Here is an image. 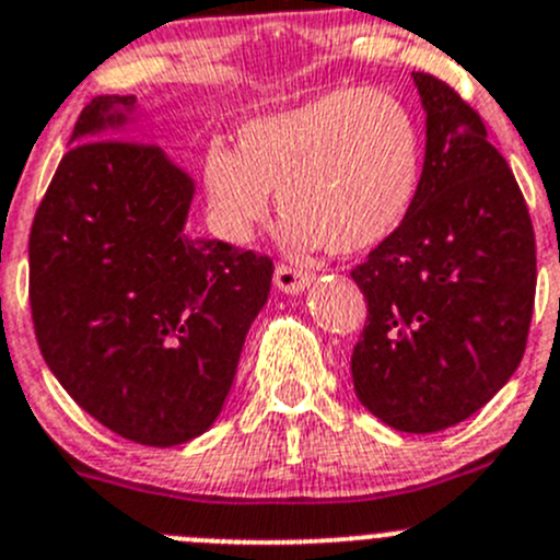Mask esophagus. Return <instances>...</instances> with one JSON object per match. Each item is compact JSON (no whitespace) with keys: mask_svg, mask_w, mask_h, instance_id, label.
I'll return each instance as SVG.
<instances>
[{"mask_svg":"<svg viewBox=\"0 0 560 560\" xmlns=\"http://www.w3.org/2000/svg\"><path fill=\"white\" fill-rule=\"evenodd\" d=\"M273 281L281 292H290V295H295V292H301L304 287H310L312 273L310 270L295 268V265H279L273 273Z\"/></svg>","mask_w":560,"mask_h":560,"instance_id":"obj_1","label":"esophagus"}]
</instances>
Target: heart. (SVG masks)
<instances>
[{
  "mask_svg": "<svg viewBox=\"0 0 560 560\" xmlns=\"http://www.w3.org/2000/svg\"><path fill=\"white\" fill-rule=\"evenodd\" d=\"M240 149L212 140L203 187L221 237L248 243L279 192L295 248L364 254L409 221L422 187V132L400 96L337 88L240 127Z\"/></svg>",
  "mask_w": 560,
  "mask_h": 560,
  "instance_id": "b5f03b06",
  "label": "heart"
}]
</instances>
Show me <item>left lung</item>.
Wrapping results in <instances>:
<instances>
[{"label": "left lung", "instance_id": "1", "mask_svg": "<svg viewBox=\"0 0 560 560\" xmlns=\"http://www.w3.org/2000/svg\"><path fill=\"white\" fill-rule=\"evenodd\" d=\"M425 168L409 221L351 270L368 301L353 345L359 400L406 433L467 420L520 368L536 298V234L483 118L415 71Z\"/></svg>", "mask_w": 560, "mask_h": 560}]
</instances>
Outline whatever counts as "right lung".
Returning <instances> with one entry per match:
<instances>
[{"label":"right lung","instance_id":"add662e5","mask_svg":"<svg viewBox=\"0 0 560 560\" xmlns=\"http://www.w3.org/2000/svg\"><path fill=\"white\" fill-rule=\"evenodd\" d=\"M98 96L30 232V310L62 389L118 436L174 447L221 415L273 259L185 234L192 182Z\"/></svg>","mask_w":560,"mask_h":560}]
</instances>
